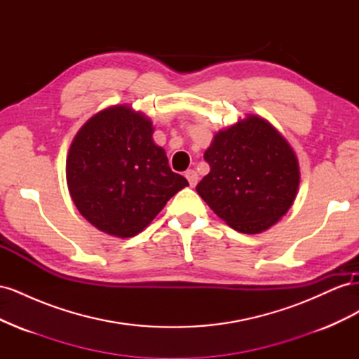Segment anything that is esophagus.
<instances>
[{"label": "esophagus", "mask_w": 359, "mask_h": 359, "mask_svg": "<svg viewBox=\"0 0 359 359\" xmlns=\"http://www.w3.org/2000/svg\"><path fill=\"white\" fill-rule=\"evenodd\" d=\"M186 178H187V181H189V184L191 187H194L198 184V180H199V177H198V173L194 172L193 169H189L187 172H186Z\"/></svg>", "instance_id": "obj_1"}]
</instances>
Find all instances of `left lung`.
<instances>
[{"label": "left lung", "mask_w": 359, "mask_h": 359, "mask_svg": "<svg viewBox=\"0 0 359 359\" xmlns=\"http://www.w3.org/2000/svg\"><path fill=\"white\" fill-rule=\"evenodd\" d=\"M210 173L199 196L232 229L255 235L283 217L299 187V163L285 136L265 118L247 115L219 130L205 151Z\"/></svg>", "instance_id": "left-lung-1"}]
</instances>
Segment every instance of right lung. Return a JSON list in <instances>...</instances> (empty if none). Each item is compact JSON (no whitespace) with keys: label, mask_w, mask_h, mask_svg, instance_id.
I'll return each instance as SVG.
<instances>
[{"label":"right lung","mask_w":359,"mask_h":359,"mask_svg":"<svg viewBox=\"0 0 359 359\" xmlns=\"http://www.w3.org/2000/svg\"><path fill=\"white\" fill-rule=\"evenodd\" d=\"M153 121L127 104L94 114L73 137L66 178L78 211L97 229L130 238L189 186L153 140Z\"/></svg>","instance_id":"obj_1"}]
</instances>
